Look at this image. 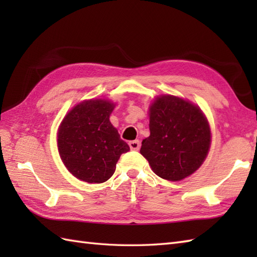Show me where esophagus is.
<instances>
[{
  "label": "esophagus",
  "mask_w": 257,
  "mask_h": 257,
  "mask_svg": "<svg viewBox=\"0 0 257 257\" xmlns=\"http://www.w3.org/2000/svg\"><path fill=\"white\" fill-rule=\"evenodd\" d=\"M140 141L139 140H134V141H130L129 143V147L132 150H139L140 149Z\"/></svg>",
  "instance_id": "34e87169"
}]
</instances>
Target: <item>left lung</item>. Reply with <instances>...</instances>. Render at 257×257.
Wrapping results in <instances>:
<instances>
[{
    "mask_svg": "<svg viewBox=\"0 0 257 257\" xmlns=\"http://www.w3.org/2000/svg\"><path fill=\"white\" fill-rule=\"evenodd\" d=\"M150 136L140 154L152 171L180 181L198 170L211 145L210 125L201 109L176 96L161 95L149 107Z\"/></svg>",
    "mask_w": 257,
    "mask_h": 257,
    "instance_id": "obj_1",
    "label": "left lung"
}]
</instances>
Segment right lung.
<instances>
[{"label":"right lung","mask_w":257,"mask_h":257,"mask_svg":"<svg viewBox=\"0 0 257 257\" xmlns=\"http://www.w3.org/2000/svg\"><path fill=\"white\" fill-rule=\"evenodd\" d=\"M113 108V103L105 99L81 101L59 125V156L67 170L81 181H107L120 156L130 150L109 120Z\"/></svg>","instance_id":"right-lung-1"}]
</instances>
